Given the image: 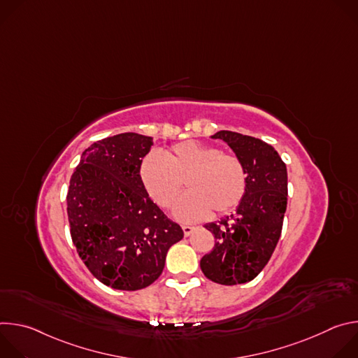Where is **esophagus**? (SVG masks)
Here are the masks:
<instances>
[{
    "label": "esophagus",
    "mask_w": 358,
    "mask_h": 358,
    "mask_svg": "<svg viewBox=\"0 0 358 358\" xmlns=\"http://www.w3.org/2000/svg\"><path fill=\"white\" fill-rule=\"evenodd\" d=\"M194 229H195V228L191 227V225H182V231H184V235H185V236L191 235V232H192Z\"/></svg>",
    "instance_id": "obj_1"
}]
</instances>
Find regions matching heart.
<instances>
[{"label":"heart","instance_id":"obj_1","mask_svg":"<svg viewBox=\"0 0 358 358\" xmlns=\"http://www.w3.org/2000/svg\"><path fill=\"white\" fill-rule=\"evenodd\" d=\"M138 176L147 194L162 208L174 206L185 180L188 192L178 201L176 215L196 221L235 210L245 198L248 176L241 159L217 145L194 140L177 143L162 156L143 159Z\"/></svg>","mask_w":358,"mask_h":358}]
</instances>
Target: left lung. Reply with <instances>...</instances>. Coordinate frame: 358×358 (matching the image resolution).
<instances>
[{"label": "left lung", "instance_id": "1", "mask_svg": "<svg viewBox=\"0 0 358 358\" xmlns=\"http://www.w3.org/2000/svg\"><path fill=\"white\" fill-rule=\"evenodd\" d=\"M213 138L224 140L241 159L248 188L235 214L206 225L215 245L199 266L210 280L232 286L257 278L272 257L287 206V171L278 151L261 138L228 130Z\"/></svg>", "mask_w": 358, "mask_h": 358}]
</instances>
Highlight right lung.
Instances as JSON below:
<instances>
[{"mask_svg":"<svg viewBox=\"0 0 358 358\" xmlns=\"http://www.w3.org/2000/svg\"><path fill=\"white\" fill-rule=\"evenodd\" d=\"M151 137L122 133L82 152L66 195L72 242L90 273L119 290H138L162 275L181 227L148 196L138 169Z\"/></svg>","mask_w":358,"mask_h":358,"instance_id":"obj_1","label":"right lung"}]
</instances>
